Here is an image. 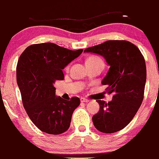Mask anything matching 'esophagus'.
<instances>
[{"label": "esophagus", "mask_w": 159, "mask_h": 159, "mask_svg": "<svg viewBox=\"0 0 159 159\" xmlns=\"http://www.w3.org/2000/svg\"><path fill=\"white\" fill-rule=\"evenodd\" d=\"M80 101L82 102H89V99H85V98H80Z\"/></svg>", "instance_id": "obj_1"}]
</instances>
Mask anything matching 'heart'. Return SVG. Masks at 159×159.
Listing matches in <instances>:
<instances>
[{"mask_svg":"<svg viewBox=\"0 0 159 159\" xmlns=\"http://www.w3.org/2000/svg\"><path fill=\"white\" fill-rule=\"evenodd\" d=\"M86 63L96 64V63H103L102 60L97 56H91L86 60Z\"/></svg>","mask_w":159,"mask_h":159,"instance_id":"heart-1","label":"heart"}]
</instances>
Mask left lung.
Here are the masks:
<instances>
[{"mask_svg":"<svg viewBox=\"0 0 159 159\" xmlns=\"http://www.w3.org/2000/svg\"><path fill=\"white\" fill-rule=\"evenodd\" d=\"M105 58L110 66L102 80L112 100H97L99 111L93 116V125L105 134L117 132L134 119L142 105L147 79L145 60L140 50L126 40H107L84 51Z\"/></svg>","mask_w":159,"mask_h":159,"instance_id":"8db88e82","label":"left lung"}]
</instances>
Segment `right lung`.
<instances>
[{"label":"right lung","instance_id":"obj_1","mask_svg":"<svg viewBox=\"0 0 159 159\" xmlns=\"http://www.w3.org/2000/svg\"><path fill=\"white\" fill-rule=\"evenodd\" d=\"M83 52L45 43L29 46L20 56L16 76L23 107L43 132L58 135L69 128L80 100L75 97L70 100L57 97L54 85L57 80L64 79L62 69Z\"/></svg>","mask_w":159,"mask_h":159}]
</instances>
